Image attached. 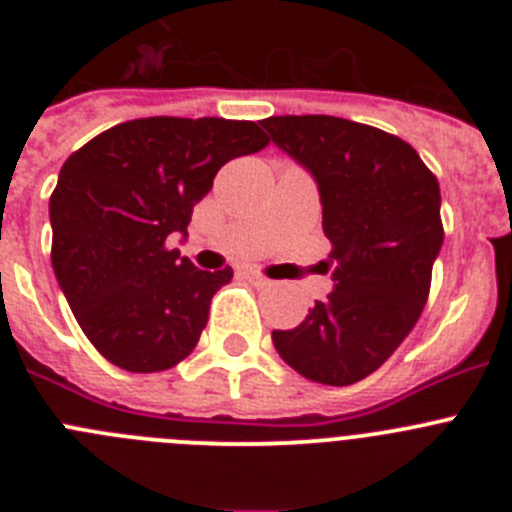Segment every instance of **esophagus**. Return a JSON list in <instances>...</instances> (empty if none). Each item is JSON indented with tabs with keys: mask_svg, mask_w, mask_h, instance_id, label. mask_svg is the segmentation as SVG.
<instances>
[{
	"mask_svg": "<svg viewBox=\"0 0 512 512\" xmlns=\"http://www.w3.org/2000/svg\"><path fill=\"white\" fill-rule=\"evenodd\" d=\"M243 279H246L248 284H253V287H269L271 284V279H266L264 274H259V271H253V269L243 271Z\"/></svg>",
	"mask_w": 512,
	"mask_h": 512,
	"instance_id": "obj_1",
	"label": "esophagus"
}]
</instances>
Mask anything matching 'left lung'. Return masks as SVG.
I'll return each instance as SVG.
<instances>
[{"mask_svg": "<svg viewBox=\"0 0 512 512\" xmlns=\"http://www.w3.org/2000/svg\"><path fill=\"white\" fill-rule=\"evenodd\" d=\"M318 184L333 292L271 341L295 372L346 387L377 372L423 312L443 243L441 189L397 135L330 115L261 120Z\"/></svg>", "mask_w": 512, "mask_h": 512, "instance_id": "left-lung-1", "label": "left lung"}]
</instances>
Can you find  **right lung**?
Masks as SVG:
<instances>
[{"label":"right lung","mask_w":512,"mask_h":512,"mask_svg":"<svg viewBox=\"0 0 512 512\" xmlns=\"http://www.w3.org/2000/svg\"><path fill=\"white\" fill-rule=\"evenodd\" d=\"M269 140L256 122L143 117L71 153L51 194L58 287L99 354L128 372H164L200 341L217 289L233 269L202 271L171 233L187 235L194 205L230 158Z\"/></svg>","instance_id":"obj_1"}]
</instances>
